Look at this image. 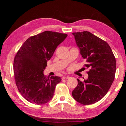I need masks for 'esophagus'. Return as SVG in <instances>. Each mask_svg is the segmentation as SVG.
<instances>
[{"label":"esophagus","mask_w":126,"mask_h":126,"mask_svg":"<svg viewBox=\"0 0 126 126\" xmlns=\"http://www.w3.org/2000/svg\"><path fill=\"white\" fill-rule=\"evenodd\" d=\"M69 78V76H64L63 77L62 79V80L63 79H67Z\"/></svg>","instance_id":"34e87169"}]
</instances>
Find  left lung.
<instances>
[{"instance_id":"8db88e82","label":"left lung","mask_w":126,"mask_h":126,"mask_svg":"<svg viewBox=\"0 0 126 126\" xmlns=\"http://www.w3.org/2000/svg\"><path fill=\"white\" fill-rule=\"evenodd\" d=\"M80 54L89 68L87 80L77 79L78 85L72 92L76 101L84 105L96 103L104 97L113 82L116 61L107 43L88 31L73 33Z\"/></svg>"}]
</instances>
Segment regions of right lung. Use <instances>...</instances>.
<instances>
[{"label":"right lung","mask_w":126,"mask_h":126,"mask_svg":"<svg viewBox=\"0 0 126 126\" xmlns=\"http://www.w3.org/2000/svg\"><path fill=\"white\" fill-rule=\"evenodd\" d=\"M67 37L66 34L45 31L28 38L17 52L13 64L16 84L30 103L42 105L53 98L61 78H46L43 71L57 47Z\"/></svg>","instance_id":"right-lung-1"}]
</instances>
